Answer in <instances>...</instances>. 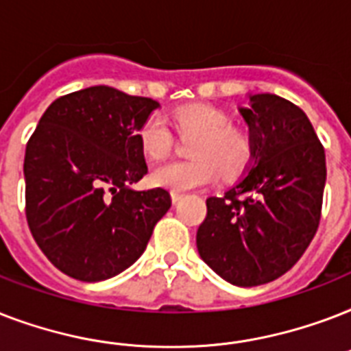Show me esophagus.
Returning <instances> with one entry per match:
<instances>
[{
    "mask_svg": "<svg viewBox=\"0 0 351 351\" xmlns=\"http://www.w3.org/2000/svg\"><path fill=\"white\" fill-rule=\"evenodd\" d=\"M171 198H173V204H178L182 200V198H184V195H182V193L173 191V193H171Z\"/></svg>",
    "mask_w": 351,
    "mask_h": 351,
    "instance_id": "esophagus-1",
    "label": "esophagus"
}]
</instances>
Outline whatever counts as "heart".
Instances as JSON below:
<instances>
[{"label": "heart", "mask_w": 351, "mask_h": 351, "mask_svg": "<svg viewBox=\"0 0 351 351\" xmlns=\"http://www.w3.org/2000/svg\"><path fill=\"white\" fill-rule=\"evenodd\" d=\"M173 125L180 136H195L189 154L195 160L169 162L153 171L156 186L182 193L208 186L220 176L231 180L242 175L253 160V140L250 132L231 125L230 117L213 106L180 107L173 112ZM138 140L143 154L151 160H162L173 149V134L158 117L143 121Z\"/></svg>", "instance_id": "obj_1"}]
</instances>
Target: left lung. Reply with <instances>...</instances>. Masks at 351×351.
Here are the masks:
<instances>
[{
	"mask_svg": "<svg viewBox=\"0 0 351 351\" xmlns=\"http://www.w3.org/2000/svg\"><path fill=\"white\" fill-rule=\"evenodd\" d=\"M240 109L253 160L224 197L206 200L197 231L202 261L234 286H261L291 269L321 222L326 154L302 109L277 95Z\"/></svg>",
	"mask_w": 351,
	"mask_h": 351,
	"instance_id": "8db88e82",
	"label": "left lung"
}]
</instances>
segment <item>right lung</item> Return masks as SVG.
I'll list each match as a JSON object with an SVG mask.
<instances>
[{
	"label": "right lung",
	"instance_id": "right-lung-1",
	"mask_svg": "<svg viewBox=\"0 0 351 351\" xmlns=\"http://www.w3.org/2000/svg\"><path fill=\"white\" fill-rule=\"evenodd\" d=\"M158 101L96 85L49 106L25 149V215L65 275L111 278L145 251L171 208L164 187L134 191L147 164L138 131Z\"/></svg>",
	"mask_w": 351,
	"mask_h": 351
}]
</instances>
